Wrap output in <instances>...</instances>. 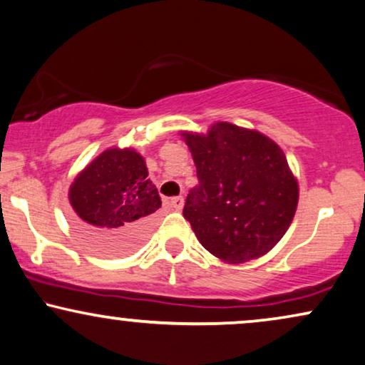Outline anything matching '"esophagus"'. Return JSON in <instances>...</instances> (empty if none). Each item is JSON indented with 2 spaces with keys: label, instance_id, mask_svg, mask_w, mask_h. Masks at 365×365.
Instances as JSON below:
<instances>
[{
  "label": "esophagus",
  "instance_id": "esophagus-1",
  "mask_svg": "<svg viewBox=\"0 0 365 365\" xmlns=\"http://www.w3.org/2000/svg\"><path fill=\"white\" fill-rule=\"evenodd\" d=\"M184 206V197L182 196H176L171 199V207L176 209V211H181Z\"/></svg>",
  "mask_w": 365,
  "mask_h": 365
}]
</instances>
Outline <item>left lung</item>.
<instances>
[{
  "label": "left lung",
  "instance_id": "obj_1",
  "mask_svg": "<svg viewBox=\"0 0 365 365\" xmlns=\"http://www.w3.org/2000/svg\"><path fill=\"white\" fill-rule=\"evenodd\" d=\"M182 136L199 179L182 214L199 242L229 264L267 254L291 226L299 201L282 149L256 129L224 121L207 134Z\"/></svg>",
  "mask_w": 365,
  "mask_h": 365
}]
</instances>
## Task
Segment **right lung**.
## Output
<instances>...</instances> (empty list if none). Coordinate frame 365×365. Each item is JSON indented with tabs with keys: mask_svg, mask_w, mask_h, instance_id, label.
<instances>
[{
	"mask_svg": "<svg viewBox=\"0 0 365 365\" xmlns=\"http://www.w3.org/2000/svg\"><path fill=\"white\" fill-rule=\"evenodd\" d=\"M69 202L83 236L104 254L136 249L161 207L144 158L131 148L106 149L89 163L74 178Z\"/></svg>",
	"mask_w": 365,
	"mask_h": 365,
	"instance_id": "1",
	"label": "right lung"
}]
</instances>
